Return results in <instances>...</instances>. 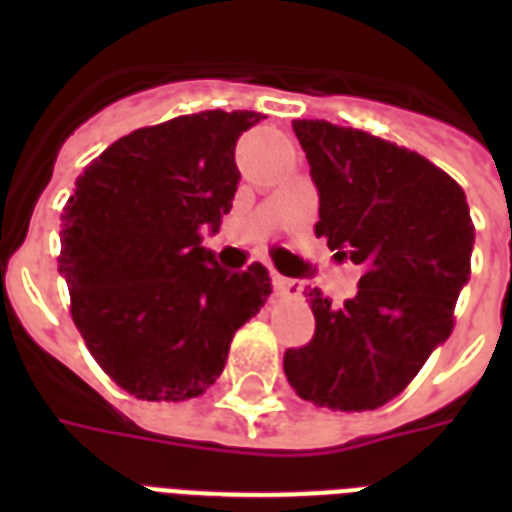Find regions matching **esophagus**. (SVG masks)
<instances>
[{
    "mask_svg": "<svg viewBox=\"0 0 512 512\" xmlns=\"http://www.w3.org/2000/svg\"><path fill=\"white\" fill-rule=\"evenodd\" d=\"M273 287L279 295H287V297H300L303 295V281L297 279H289V276H273Z\"/></svg>",
    "mask_w": 512,
    "mask_h": 512,
    "instance_id": "obj_1",
    "label": "esophagus"
}]
</instances>
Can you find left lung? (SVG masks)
<instances>
[{
  "label": "left lung",
  "mask_w": 512,
  "mask_h": 512,
  "mask_svg": "<svg viewBox=\"0 0 512 512\" xmlns=\"http://www.w3.org/2000/svg\"><path fill=\"white\" fill-rule=\"evenodd\" d=\"M319 191L316 236L364 268L358 292L311 297L316 332L284 353L297 396L340 412L388 404L454 327L476 228L460 185L425 156L353 127L292 122Z\"/></svg>",
  "instance_id": "left-lung-1"
}]
</instances>
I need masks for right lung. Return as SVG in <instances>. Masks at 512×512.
Wrapping results in <instances>:
<instances>
[{
    "label": "right lung",
    "mask_w": 512,
    "mask_h": 512,
    "mask_svg": "<svg viewBox=\"0 0 512 512\" xmlns=\"http://www.w3.org/2000/svg\"><path fill=\"white\" fill-rule=\"evenodd\" d=\"M260 119L220 108L177 116L119 138L76 177L58 271L90 353L135 398L201 396L271 295L265 265L225 271L201 244L231 212L236 140Z\"/></svg>",
    "instance_id": "add662e5"
}]
</instances>
